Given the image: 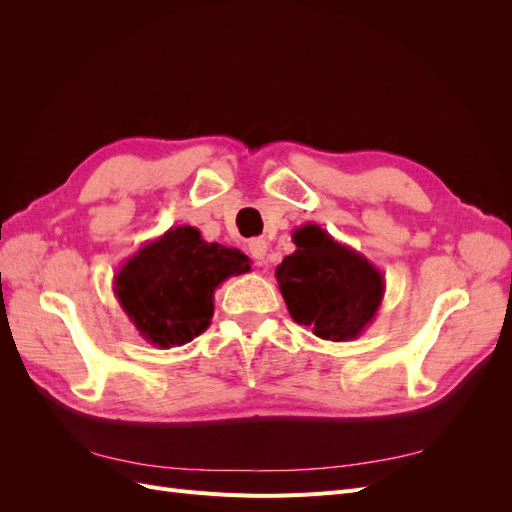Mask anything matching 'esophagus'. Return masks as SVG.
Instances as JSON below:
<instances>
[{
	"label": "esophagus",
	"instance_id": "34e87169",
	"mask_svg": "<svg viewBox=\"0 0 512 512\" xmlns=\"http://www.w3.org/2000/svg\"><path fill=\"white\" fill-rule=\"evenodd\" d=\"M247 250H250V254L256 262H265L267 252H269V243L265 239H252L250 243H247Z\"/></svg>",
	"mask_w": 512,
	"mask_h": 512
}]
</instances>
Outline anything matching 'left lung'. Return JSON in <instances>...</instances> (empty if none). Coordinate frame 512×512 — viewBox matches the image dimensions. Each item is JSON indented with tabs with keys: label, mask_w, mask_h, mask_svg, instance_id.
<instances>
[{
	"label": "left lung",
	"mask_w": 512,
	"mask_h": 512,
	"mask_svg": "<svg viewBox=\"0 0 512 512\" xmlns=\"http://www.w3.org/2000/svg\"><path fill=\"white\" fill-rule=\"evenodd\" d=\"M292 241L297 250L275 269L292 320L329 342L359 337L378 314L384 275L318 224L297 228Z\"/></svg>",
	"instance_id": "8db88e82"
}]
</instances>
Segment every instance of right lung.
Masks as SVG:
<instances>
[{
    "label": "right lung",
    "instance_id": "obj_1",
    "mask_svg": "<svg viewBox=\"0 0 512 512\" xmlns=\"http://www.w3.org/2000/svg\"><path fill=\"white\" fill-rule=\"evenodd\" d=\"M250 271L237 247L207 243L194 226L147 241L115 275V297L143 339L156 348L192 342L213 318V292Z\"/></svg>",
    "mask_w": 512,
    "mask_h": 512
}]
</instances>
